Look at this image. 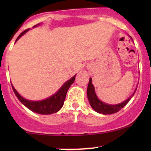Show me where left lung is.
<instances>
[{
    "mask_svg": "<svg viewBox=\"0 0 151 151\" xmlns=\"http://www.w3.org/2000/svg\"><path fill=\"white\" fill-rule=\"evenodd\" d=\"M131 39H132V37H131ZM136 90L137 89H135L134 92L133 93V94L129 98H128L127 99L125 100L123 102L118 104H108L104 102V101H101L98 98L96 93L95 88H94L93 85L92 84V79L90 78L88 85V89H87V96H88V101H89L91 107L96 112H99V113L104 114V115H111V114L118 112V111L122 109L123 106H126L128 104V102L130 101L131 99L132 98V96L134 95Z\"/></svg>",
    "mask_w": 151,
    "mask_h": 151,
    "instance_id": "1",
    "label": "left lung"
}]
</instances>
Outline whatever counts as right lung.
I'll use <instances>...</instances> for the list:
<instances>
[{
  "mask_svg": "<svg viewBox=\"0 0 151 151\" xmlns=\"http://www.w3.org/2000/svg\"><path fill=\"white\" fill-rule=\"evenodd\" d=\"M40 25V24L34 25L33 28H35V27L38 26V25ZM28 30L29 29L22 32V33L18 36L16 42L21 37V36H23ZM75 77L76 74L62 85L60 88V89H59L55 93L53 94L52 96H50L49 98L45 99L44 100H41V101H31V100H28L26 99L23 98V97H22V96H20V94L16 91V89H15L14 87L13 86L12 84V89H13L16 96L17 97L19 101H20L24 106H25L27 108H28L29 109L33 111V112H36V113L41 114V115H50V114L55 113V112H58V111L62 108L63 103H64L65 99H66L67 91H68L70 86L74 83V80H75Z\"/></svg>",
  "mask_w": 151,
  "mask_h": 151,
  "instance_id": "right-lung-1",
  "label": "right lung"
}]
</instances>
